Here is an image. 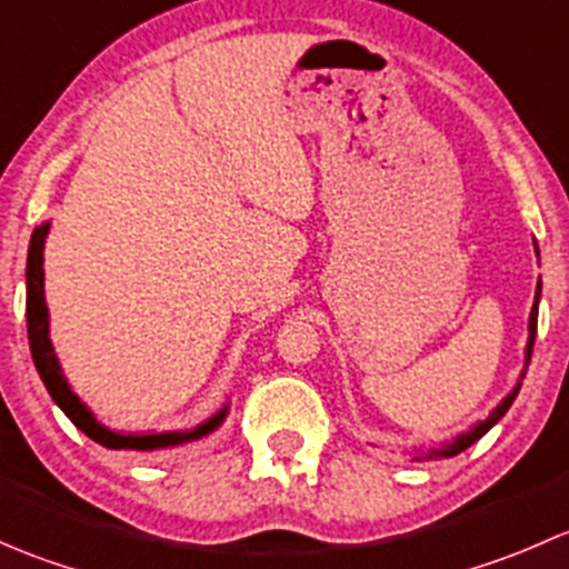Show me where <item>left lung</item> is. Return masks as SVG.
<instances>
[{
  "label": "left lung",
  "mask_w": 569,
  "mask_h": 569,
  "mask_svg": "<svg viewBox=\"0 0 569 569\" xmlns=\"http://www.w3.org/2000/svg\"><path fill=\"white\" fill-rule=\"evenodd\" d=\"M537 256H539V250H537ZM537 311H539V286H537V300H533L531 317H529V343H526V366H529L531 352H533V336H537ZM518 391H520V382H518V388H515V391L509 393L507 399H503L501 405H498L496 410L490 412V418H487V421H479L473 429H470V432L457 435V438L451 440V443H443V446H440V449H432V451H429V457H455V455H460V451L468 449V446H473L476 440L481 438V435L490 432V429L496 427V423L501 421L503 416H507V410H509V407H512V401H515V396H518Z\"/></svg>",
  "instance_id": "left-lung-1"
}]
</instances>
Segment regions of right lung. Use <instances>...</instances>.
<instances>
[{
  "label": "right lung",
  "instance_id": "right-lung-1",
  "mask_svg": "<svg viewBox=\"0 0 569 569\" xmlns=\"http://www.w3.org/2000/svg\"><path fill=\"white\" fill-rule=\"evenodd\" d=\"M46 233H49V222L38 226L32 231L30 239V256H27V336H30V349L32 360H36V369L43 380L46 391L51 393V399L57 401L62 412L73 421V427L82 429L90 440L107 446V449H134V451H153L164 449V446H178L187 443V440H198L203 435H209L211 429H217L226 418L228 410H220L214 418H209L206 423H200L192 432H159V435H120L112 429L101 427L93 418V412L79 401V396L68 388L66 377H62L60 363H57L54 347L49 341V311H46L43 300V242Z\"/></svg>",
  "mask_w": 569,
  "mask_h": 569
}]
</instances>
